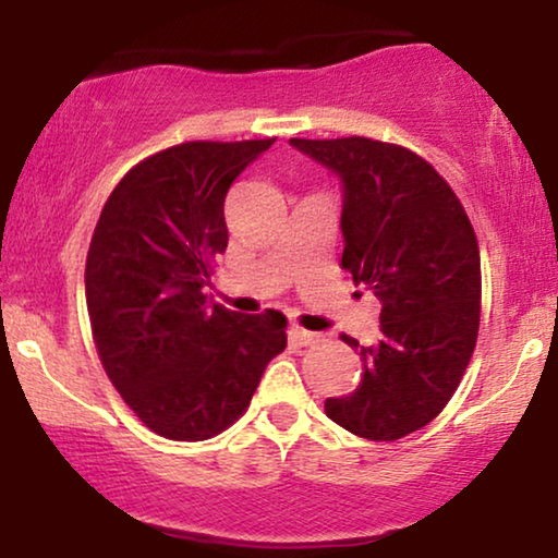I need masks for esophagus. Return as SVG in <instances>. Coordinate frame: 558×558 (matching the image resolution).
I'll list each match as a JSON object with an SVG mask.
<instances>
[{"label":"esophagus","instance_id":"esophagus-1","mask_svg":"<svg viewBox=\"0 0 558 558\" xmlns=\"http://www.w3.org/2000/svg\"><path fill=\"white\" fill-rule=\"evenodd\" d=\"M292 338H294L296 342H300L302 348H310V345H317V342H323V335L304 330V327H294Z\"/></svg>","mask_w":558,"mask_h":558}]
</instances>
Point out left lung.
<instances>
[{
    "mask_svg": "<svg viewBox=\"0 0 558 558\" xmlns=\"http://www.w3.org/2000/svg\"><path fill=\"white\" fill-rule=\"evenodd\" d=\"M342 180V269L380 300V338L361 350L363 378L325 401L342 429L393 441L441 414L480 330V248L449 182L401 144L368 136L289 140Z\"/></svg>",
    "mask_w": 558,
    "mask_h": 558,
    "instance_id": "8db88e82",
    "label": "left lung"
}]
</instances>
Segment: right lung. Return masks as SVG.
<instances>
[{
  "label": "right lung",
  "instance_id": "obj_1",
  "mask_svg": "<svg viewBox=\"0 0 558 558\" xmlns=\"http://www.w3.org/2000/svg\"><path fill=\"white\" fill-rule=\"evenodd\" d=\"M274 142H185L142 159L90 235L86 304L98 357L126 407L165 439L226 432L287 348L284 315L210 307L205 294L228 246V187Z\"/></svg>",
  "mask_w": 558,
  "mask_h": 558
}]
</instances>
